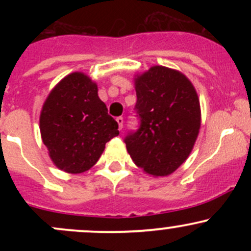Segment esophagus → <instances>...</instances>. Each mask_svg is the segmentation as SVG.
<instances>
[{
    "instance_id": "1",
    "label": "esophagus",
    "mask_w": 251,
    "mask_h": 251,
    "mask_svg": "<svg viewBox=\"0 0 251 251\" xmlns=\"http://www.w3.org/2000/svg\"><path fill=\"white\" fill-rule=\"evenodd\" d=\"M116 123H118V125H119V130H123V127H124V118H123V116H118V118H116Z\"/></svg>"
}]
</instances>
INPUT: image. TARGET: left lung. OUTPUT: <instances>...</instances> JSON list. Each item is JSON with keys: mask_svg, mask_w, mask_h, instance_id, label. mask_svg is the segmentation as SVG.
I'll return each instance as SVG.
<instances>
[{"mask_svg": "<svg viewBox=\"0 0 251 251\" xmlns=\"http://www.w3.org/2000/svg\"><path fill=\"white\" fill-rule=\"evenodd\" d=\"M136 131L125 137L133 163L153 176H168L188 158L201 128V105L191 81L177 70L151 68L136 78Z\"/></svg>", "mask_w": 251, "mask_h": 251, "instance_id": "left-lung-1", "label": "left lung"}]
</instances>
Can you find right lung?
<instances>
[{"label":"right lung","mask_w":251,"mask_h":251,"mask_svg":"<svg viewBox=\"0 0 251 251\" xmlns=\"http://www.w3.org/2000/svg\"><path fill=\"white\" fill-rule=\"evenodd\" d=\"M118 123L98 97L97 85L73 73L47 97L40 131L53 163L69 174L87 171L98 161L105 143L119 135Z\"/></svg>","instance_id":"obj_1"}]
</instances>
